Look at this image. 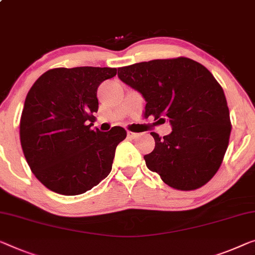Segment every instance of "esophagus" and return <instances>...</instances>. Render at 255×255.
<instances>
[{
    "label": "esophagus",
    "instance_id": "34e87169",
    "mask_svg": "<svg viewBox=\"0 0 255 255\" xmlns=\"http://www.w3.org/2000/svg\"><path fill=\"white\" fill-rule=\"evenodd\" d=\"M127 136H128L129 138H135V137H137L138 134H137V132H134V131L128 130V131H127Z\"/></svg>",
    "mask_w": 255,
    "mask_h": 255
}]
</instances>
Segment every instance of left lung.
<instances>
[{"label":"left lung","mask_w":255,"mask_h":255,"mask_svg":"<svg viewBox=\"0 0 255 255\" xmlns=\"http://www.w3.org/2000/svg\"><path fill=\"white\" fill-rule=\"evenodd\" d=\"M118 77L145 98V117L173 130L144 155L147 168L173 189L201 188L225 158L231 121L222 87L200 63L187 57L154 59L118 68Z\"/></svg>","instance_id":"left-lung-1"}]
</instances>
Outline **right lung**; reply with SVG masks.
<instances>
[{"instance_id": "add662e5", "label": "right lung", "mask_w": 255, "mask_h": 255, "mask_svg": "<svg viewBox=\"0 0 255 255\" xmlns=\"http://www.w3.org/2000/svg\"><path fill=\"white\" fill-rule=\"evenodd\" d=\"M117 74L112 67L51 68L34 82L20 118L26 161L45 188L75 196L93 189L112 169L123 127L91 129L98 111L97 89Z\"/></svg>"}]
</instances>
